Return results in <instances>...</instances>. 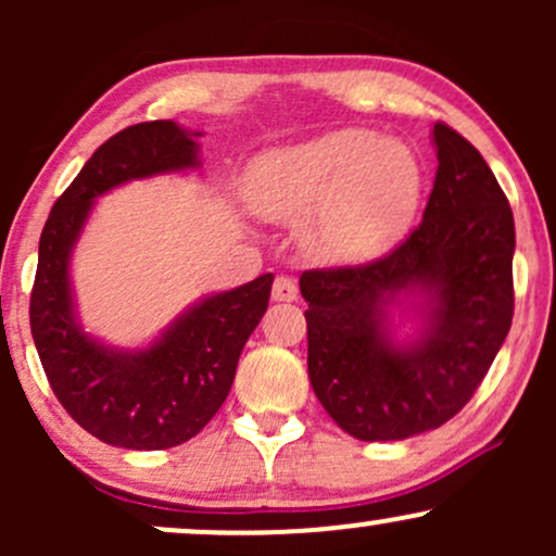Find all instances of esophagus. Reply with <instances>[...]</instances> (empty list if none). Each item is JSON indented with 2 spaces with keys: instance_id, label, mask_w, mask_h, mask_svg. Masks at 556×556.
<instances>
[{
  "instance_id": "obj_1",
  "label": "esophagus",
  "mask_w": 556,
  "mask_h": 556,
  "mask_svg": "<svg viewBox=\"0 0 556 556\" xmlns=\"http://www.w3.org/2000/svg\"><path fill=\"white\" fill-rule=\"evenodd\" d=\"M271 298L279 300V303H292V300H298L295 279L279 274V277L274 279V285H271Z\"/></svg>"
}]
</instances>
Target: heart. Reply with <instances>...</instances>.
Segmentation results:
<instances>
[{
    "label": "heart",
    "instance_id": "obj_1",
    "mask_svg": "<svg viewBox=\"0 0 556 556\" xmlns=\"http://www.w3.org/2000/svg\"><path fill=\"white\" fill-rule=\"evenodd\" d=\"M424 193L410 146L340 127L258 156L245 201L271 222H303V245L327 264L381 256L405 238Z\"/></svg>",
    "mask_w": 556,
    "mask_h": 556
}]
</instances>
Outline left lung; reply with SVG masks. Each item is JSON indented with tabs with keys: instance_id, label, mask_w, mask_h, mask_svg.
<instances>
[{
	"instance_id": "8db88e82",
	"label": "left lung",
	"mask_w": 556,
	"mask_h": 556,
	"mask_svg": "<svg viewBox=\"0 0 556 556\" xmlns=\"http://www.w3.org/2000/svg\"><path fill=\"white\" fill-rule=\"evenodd\" d=\"M437 180L424 222L392 253L300 274L308 379L331 420L361 442L439 429L468 405L513 324L515 219L494 172L450 125H433ZM410 299L419 334L391 337Z\"/></svg>"
}]
</instances>
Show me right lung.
Here are the masks:
<instances>
[{
    "mask_svg": "<svg viewBox=\"0 0 556 556\" xmlns=\"http://www.w3.org/2000/svg\"><path fill=\"white\" fill-rule=\"evenodd\" d=\"M198 136L172 119L119 130L56 198L38 240L30 334L56 400L96 439L125 450H169L216 416L248 337L266 314L274 274L188 308L154 344L117 350L88 337L75 316L70 258L93 201L117 185L195 169Z\"/></svg>",
    "mask_w": 556,
    "mask_h": 556,
    "instance_id": "obj_1",
    "label": "right lung"
}]
</instances>
